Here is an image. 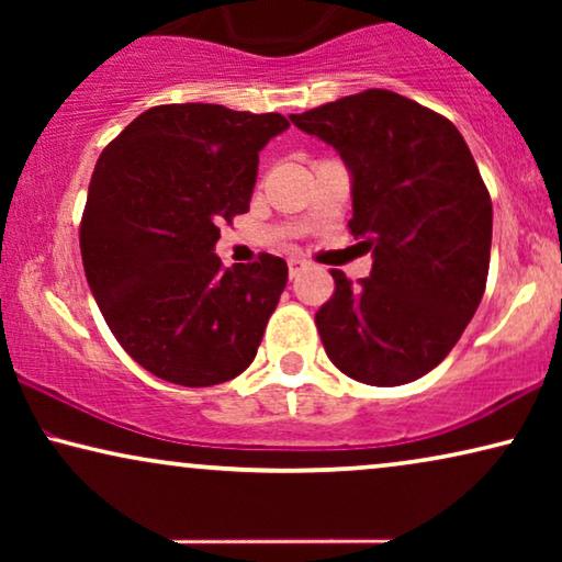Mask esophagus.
Instances as JSON below:
<instances>
[{"instance_id": "34e87169", "label": "esophagus", "mask_w": 562, "mask_h": 562, "mask_svg": "<svg viewBox=\"0 0 562 562\" xmlns=\"http://www.w3.org/2000/svg\"><path fill=\"white\" fill-rule=\"evenodd\" d=\"M302 271H306V260L289 258V276H291V279H296V276Z\"/></svg>"}]
</instances>
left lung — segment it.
<instances>
[{
    "label": "left lung",
    "instance_id": "obj_1",
    "mask_svg": "<svg viewBox=\"0 0 562 562\" xmlns=\"http://www.w3.org/2000/svg\"><path fill=\"white\" fill-rule=\"evenodd\" d=\"M291 122L340 153L350 233L371 250L360 286L333 271L317 312L327 358L368 386H402L442 363L479 310L491 196L450 120L389 89L337 99Z\"/></svg>",
    "mask_w": 562,
    "mask_h": 562
}]
</instances>
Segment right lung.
<instances>
[{
  "mask_svg": "<svg viewBox=\"0 0 562 562\" xmlns=\"http://www.w3.org/2000/svg\"><path fill=\"white\" fill-rule=\"evenodd\" d=\"M289 127L281 114L164 104L102 150L81 220L89 289L112 335L145 371L214 386L256 358L286 289V260L222 268V222L250 206L258 153Z\"/></svg>",
  "mask_w": 562,
  "mask_h": 562,
  "instance_id": "add662e5",
  "label": "right lung"
}]
</instances>
